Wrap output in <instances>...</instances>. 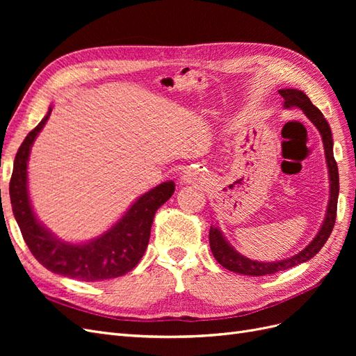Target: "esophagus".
I'll return each instance as SVG.
<instances>
[{"label": "esophagus", "instance_id": "1", "mask_svg": "<svg viewBox=\"0 0 356 356\" xmlns=\"http://www.w3.org/2000/svg\"><path fill=\"white\" fill-rule=\"evenodd\" d=\"M197 179H199V177L195 170H186L181 177V182H184V184H190V182H195Z\"/></svg>", "mask_w": 356, "mask_h": 356}]
</instances>
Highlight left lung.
Instances as JSON below:
<instances>
[{"mask_svg":"<svg viewBox=\"0 0 356 356\" xmlns=\"http://www.w3.org/2000/svg\"><path fill=\"white\" fill-rule=\"evenodd\" d=\"M279 95L284 98V108H293V106H297V108L303 110L306 117L316 126V129L321 134L322 144H324V149H325V159H327V168H328V177H330V199H328V207H327L324 222H322L321 229L316 233L314 241H312L306 248H303L298 254L285 258V260L267 263V261H257V260H251V258H246L245 255L236 251L234 248L229 243V241L224 238V234L220 230L218 225H211L209 246L215 260L230 272L248 275V276H264V275L277 273L310 260L312 257H315L322 250V246H324L325 242L328 241L334 227V222H336V215H337L339 169L332 154V134H331L330 124L325 120L324 114H322L316 106L310 102V99L307 98L305 92L297 90V89H281L279 90Z\"/></svg>","mask_w":356,"mask_h":356,"instance_id":"obj_1","label":"left lung"}]
</instances>
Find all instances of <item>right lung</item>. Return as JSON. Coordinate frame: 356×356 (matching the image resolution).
<instances>
[{
  "label": "right lung",
  "instance_id": "1",
  "mask_svg": "<svg viewBox=\"0 0 356 356\" xmlns=\"http://www.w3.org/2000/svg\"><path fill=\"white\" fill-rule=\"evenodd\" d=\"M50 113L51 105L44 118L24 139L15 157L10 179V200L24 241L38 263L53 273L84 282L123 276L143 258L156 211L174 195L175 182H161L139 196L123 217L98 238L83 243H70L59 239L37 218L28 191L31 147L47 123Z\"/></svg>",
  "mask_w": 356,
  "mask_h": 356
}]
</instances>
